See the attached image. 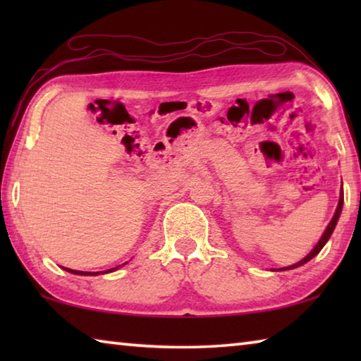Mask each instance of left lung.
<instances>
[{"label": "left lung", "mask_w": 361, "mask_h": 361, "mask_svg": "<svg viewBox=\"0 0 361 361\" xmlns=\"http://www.w3.org/2000/svg\"><path fill=\"white\" fill-rule=\"evenodd\" d=\"M342 205H344V192H342V189H341V194H339V202H338V207H336L334 215H333V218H331V221L328 223L325 232H323V234H322L320 240L317 242V245H315L312 250H310V253H309L307 256H304V258H302L301 261H298L296 264H291V266H288V267H280L279 271H288V269H296V267H299V266L305 264V262H309L310 259L315 258V256L320 253V250H322L323 247H325V243L329 240V237H331V234H333V231H334V228H336V224H338V219H339V216H341V212H342Z\"/></svg>", "instance_id": "8db88e82"}]
</instances>
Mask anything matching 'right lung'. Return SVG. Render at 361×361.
Here are the masks:
<instances>
[{
  "label": "right lung",
  "mask_w": 361,
  "mask_h": 361,
  "mask_svg": "<svg viewBox=\"0 0 361 361\" xmlns=\"http://www.w3.org/2000/svg\"><path fill=\"white\" fill-rule=\"evenodd\" d=\"M124 264H127V262H124ZM122 264V266H124ZM121 264L119 266H116V267H111V269H106V271H103V272H84V271H75V269H68V267H63L66 272H71V274H75V276H99V274H109V272H114V271H118L119 267H122Z\"/></svg>",
  "instance_id": "add662e5"
}]
</instances>
